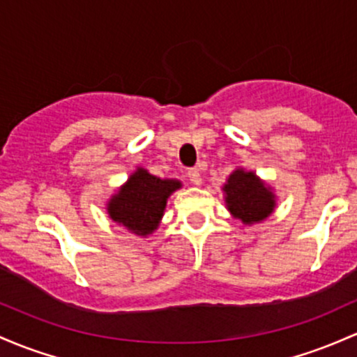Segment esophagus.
Returning a JSON list of instances; mask_svg holds the SVG:
<instances>
[{
	"label": "esophagus",
	"mask_w": 357,
	"mask_h": 357,
	"mask_svg": "<svg viewBox=\"0 0 357 357\" xmlns=\"http://www.w3.org/2000/svg\"><path fill=\"white\" fill-rule=\"evenodd\" d=\"M186 176H188V179L193 183V185H197V186L202 185V174H199L198 169H188Z\"/></svg>",
	"instance_id": "esophagus-1"
}]
</instances>
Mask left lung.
I'll return each mask as SVG.
<instances>
[{"mask_svg":"<svg viewBox=\"0 0 357 357\" xmlns=\"http://www.w3.org/2000/svg\"><path fill=\"white\" fill-rule=\"evenodd\" d=\"M222 190L225 193L227 208L234 218H238L245 225L266 220L276 206L273 190L252 171L236 169Z\"/></svg>","mask_w":357,"mask_h":357,"instance_id":"8db88e82","label":"left lung"}]
</instances>
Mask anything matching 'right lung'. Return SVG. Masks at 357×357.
Returning a JSON list of instances; mask_svg holds the SVG:
<instances>
[{"instance_id": "add662e5", "label": "right lung", "mask_w": 357, "mask_h": 357, "mask_svg": "<svg viewBox=\"0 0 357 357\" xmlns=\"http://www.w3.org/2000/svg\"><path fill=\"white\" fill-rule=\"evenodd\" d=\"M178 179H160L144 167H137L128 181L109 198L107 211L135 236L146 237L159 227L167 198L181 188Z\"/></svg>"}]
</instances>
